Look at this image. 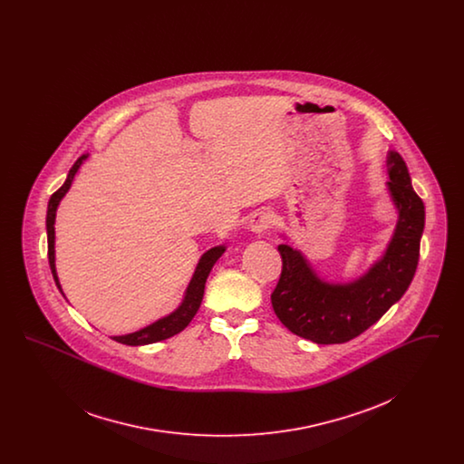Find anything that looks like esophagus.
<instances>
[{
  "mask_svg": "<svg viewBox=\"0 0 464 464\" xmlns=\"http://www.w3.org/2000/svg\"><path fill=\"white\" fill-rule=\"evenodd\" d=\"M271 224H273V214H269V212H266V210H261V212H256L252 218H250V229L254 231V233H257V235H261V233H266L269 227H271Z\"/></svg>",
  "mask_w": 464,
  "mask_h": 464,
  "instance_id": "obj_1",
  "label": "esophagus"
}]
</instances>
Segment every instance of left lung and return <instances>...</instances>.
<instances>
[{
  "label": "left lung",
  "mask_w": 464,
  "mask_h": 464,
  "mask_svg": "<svg viewBox=\"0 0 464 464\" xmlns=\"http://www.w3.org/2000/svg\"><path fill=\"white\" fill-rule=\"evenodd\" d=\"M388 191L398 210L397 227L382 257L348 284L324 282L308 259L287 243L278 245L282 275L271 304L288 331L316 344L348 343L392 308L411 285L424 229V203L412 188L397 151L388 153Z\"/></svg>",
  "instance_id": "8db88e82"
}]
</instances>
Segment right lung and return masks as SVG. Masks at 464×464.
Returning <instances> with one entry per match:
<instances>
[{"label": "right lung", "mask_w": 464, "mask_h": 464, "mask_svg": "<svg viewBox=\"0 0 464 464\" xmlns=\"http://www.w3.org/2000/svg\"><path fill=\"white\" fill-rule=\"evenodd\" d=\"M87 156H80L74 165L71 167L69 174H67L66 182L50 197L48 201V208H46V238H48V263H50V269H52V275H53V280H55V285L59 287V290L63 292L61 284H59V278H57V271H55V212H57V207L61 203V199L64 198L71 184H72V179L76 176L78 169L82 167V163L87 160ZM226 246L219 245V246H214L210 250H207L201 259H199L198 266L195 269V275L189 282V285L186 288V295L180 303V306L172 311L170 314L156 320L155 324L140 329V331L132 332V334H127V335H114L112 339L121 343V344H127V346H142V344H151V343H158V341H163V339H169L172 335H176L180 331H184L189 322L195 318L197 311L199 309L201 304V299H203V292H205V282L212 271L214 265L218 263V259L224 254Z\"/></svg>", "instance_id": "obj_1"}]
</instances>
